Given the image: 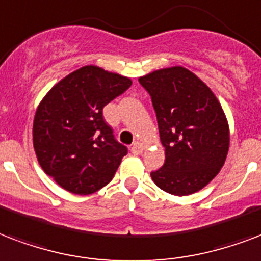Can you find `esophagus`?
Instances as JSON below:
<instances>
[{
  "instance_id": "1",
  "label": "esophagus",
  "mask_w": 261,
  "mask_h": 261,
  "mask_svg": "<svg viewBox=\"0 0 261 261\" xmlns=\"http://www.w3.org/2000/svg\"><path fill=\"white\" fill-rule=\"evenodd\" d=\"M144 150V145L141 144V142H134L133 146H131V153L133 154H141Z\"/></svg>"
}]
</instances>
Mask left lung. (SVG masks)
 Instances as JSON below:
<instances>
[{
    "label": "left lung",
    "mask_w": 261,
    "mask_h": 261,
    "mask_svg": "<svg viewBox=\"0 0 261 261\" xmlns=\"http://www.w3.org/2000/svg\"><path fill=\"white\" fill-rule=\"evenodd\" d=\"M154 112L166 162L152 171L153 182L174 196L201 190L226 162L230 135L218 98L184 67L159 69L139 77Z\"/></svg>",
    "instance_id": "8db88e82"
}]
</instances>
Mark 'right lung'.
Listing matches in <instances>:
<instances>
[{"instance_id":"add662e5","label":"right lung","mask_w":261,"mask_h":261,"mask_svg":"<svg viewBox=\"0 0 261 261\" xmlns=\"http://www.w3.org/2000/svg\"><path fill=\"white\" fill-rule=\"evenodd\" d=\"M130 86L128 77L87 65L45 95L34 119V149L61 188L90 194L112 180L127 148L115 139L102 109Z\"/></svg>"}]
</instances>
